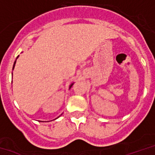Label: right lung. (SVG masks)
<instances>
[{"label":"right lung","instance_id":"add662e5","mask_svg":"<svg viewBox=\"0 0 155 155\" xmlns=\"http://www.w3.org/2000/svg\"><path fill=\"white\" fill-rule=\"evenodd\" d=\"M18 57H19V55L17 56V58H16V59H17V58H18ZM16 61H15V62H14V64H13V67H12V70H14V67H15V65H16ZM74 85V82H73V83H71V84H70V87H69V89H70V88H71V87H72V85ZM61 115H62V114H61ZM61 115H60V116H61ZM59 116H58L57 118H55V119H54V120H56V119H58V117H59ZM51 121H52V120H51Z\"/></svg>","mask_w":155,"mask_h":155}]
</instances>
